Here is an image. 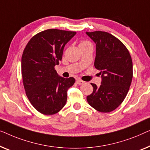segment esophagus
<instances>
[{
	"mask_svg": "<svg viewBox=\"0 0 150 150\" xmlns=\"http://www.w3.org/2000/svg\"><path fill=\"white\" fill-rule=\"evenodd\" d=\"M76 83H77V84H79V85H82V84H83L85 82H84L83 81H82V80H81V79H77V80H76Z\"/></svg>",
	"mask_w": 150,
	"mask_h": 150,
	"instance_id": "34e87169",
	"label": "esophagus"
}]
</instances>
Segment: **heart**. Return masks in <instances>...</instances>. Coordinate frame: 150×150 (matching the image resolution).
<instances>
[{
    "instance_id": "b5f03b06",
    "label": "heart",
    "mask_w": 150,
    "mask_h": 150,
    "mask_svg": "<svg viewBox=\"0 0 150 150\" xmlns=\"http://www.w3.org/2000/svg\"><path fill=\"white\" fill-rule=\"evenodd\" d=\"M85 42H86V41H83V42H81V43H85Z\"/></svg>"
}]
</instances>
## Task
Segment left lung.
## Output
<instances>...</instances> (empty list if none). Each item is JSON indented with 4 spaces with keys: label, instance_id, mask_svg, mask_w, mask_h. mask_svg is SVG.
<instances>
[{
    "label": "left lung",
    "instance_id": "obj_1",
    "mask_svg": "<svg viewBox=\"0 0 150 150\" xmlns=\"http://www.w3.org/2000/svg\"><path fill=\"white\" fill-rule=\"evenodd\" d=\"M96 43L94 67L100 71L102 81L94 83L87 96L88 104L96 111L109 113L121 105L127 95L132 79V62L126 46L114 36L103 31L86 32Z\"/></svg>",
    "mask_w": 150,
    "mask_h": 150
}]
</instances>
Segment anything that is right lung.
I'll return each mask as SVG.
<instances>
[{
    "instance_id": "right-lung-1",
    "label": "right lung",
    "mask_w": 150,
    "mask_h": 150,
    "mask_svg": "<svg viewBox=\"0 0 150 150\" xmlns=\"http://www.w3.org/2000/svg\"><path fill=\"white\" fill-rule=\"evenodd\" d=\"M74 31L48 29L31 38L22 56V75L26 94L36 110L44 115L58 113L66 104L73 77H60L55 66L62 60Z\"/></svg>"
}]
</instances>
